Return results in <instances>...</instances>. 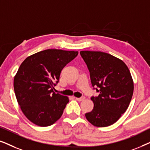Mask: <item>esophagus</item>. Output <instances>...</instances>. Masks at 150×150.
Listing matches in <instances>:
<instances>
[{"instance_id": "34e87169", "label": "esophagus", "mask_w": 150, "mask_h": 150, "mask_svg": "<svg viewBox=\"0 0 150 150\" xmlns=\"http://www.w3.org/2000/svg\"><path fill=\"white\" fill-rule=\"evenodd\" d=\"M85 99V97H81V98H76V100H77V101H79V102H81V101H83Z\"/></svg>"}]
</instances>
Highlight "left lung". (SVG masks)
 Segmentation results:
<instances>
[{"label": "left lung", "mask_w": 150, "mask_h": 150, "mask_svg": "<svg viewBox=\"0 0 150 150\" xmlns=\"http://www.w3.org/2000/svg\"><path fill=\"white\" fill-rule=\"evenodd\" d=\"M87 65L93 87L99 95L91 97L93 110L85 114L96 127H106L115 123L128 108L134 91L131 74L124 61L100 51L80 52Z\"/></svg>", "instance_id": "obj_1"}]
</instances>
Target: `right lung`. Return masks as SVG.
<instances>
[{
    "label": "right lung",
    "instance_id": "add662e5",
    "mask_svg": "<svg viewBox=\"0 0 150 150\" xmlns=\"http://www.w3.org/2000/svg\"><path fill=\"white\" fill-rule=\"evenodd\" d=\"M78 54V51L48 49L21 63L14 76V91L22 112L34 124L49 126L62 115L69 98L55 93L53 89L63 67Z\"/></svg>",
    "mask_w": 150,
    "mask_h": 150
}]
</instances>
